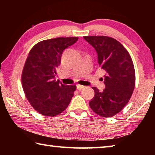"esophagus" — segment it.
Returning <instances> with one entry per match:
<instances>
[{"mask_svg":"<svg viewBox=\"0 0 155 155\" xmlns=\"http://www.w3.org/2000/svg\"><path fill=\"white\" fill-rule=\"evenodd\" d=\"M84 87H85V86H84V85H79V84H78V85H77V90H82V89H83Z\"/></svg>","mask_w":155,"mask_h":155,"instance_id":"34e87169","label":"esophagus"}]
</instances>
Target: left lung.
<instances>
[{"instance_id": "8db88e82", "label": "left lung", "mask_w": 155, "mask_h": 155, "mask_svg": "<svg viewBox=\"0 0 155 155\" xmlns=\"http://www.w3.org/2000/svg\"><path fill=\"white\" fill-rule=\"evenodd\" d=\"M98 54V64L106 72L105 89L102 92L95 87L90 108L100 116L111 117L127 105L135 84L134 65L128 52L122 44L107 36H85Z\"/></svg>"}]
</instances>
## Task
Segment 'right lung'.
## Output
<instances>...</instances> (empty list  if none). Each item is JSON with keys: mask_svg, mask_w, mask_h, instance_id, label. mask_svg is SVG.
<instances>
[{"mask_svg": "<svg viewBox=\"0 0 155 155\" xmlns=\"http://www.w3.org/2000/svg\"><path fill=\"white\" fill-rule=\"evenodd\" d=\"M77 37L57 38L40 41L29 52L22 73L25 96L35 111L54 116L67 108L77 88L55 80L63 52L78 40Z\"/></svg>", "mask_w": 155, "mask_h": 155, "instance_id": "1", "label": "right lung"}]
</instances>
